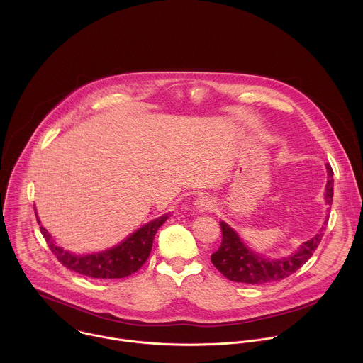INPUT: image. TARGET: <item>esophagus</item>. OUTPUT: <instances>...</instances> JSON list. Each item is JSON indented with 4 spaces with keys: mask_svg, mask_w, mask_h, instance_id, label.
<instances>
[{
    "mask_svg": "<svg viewBox=\"0 0 363 363\" xmlns=\"http://www.w3.org/2000/svg\"><path fill=\"white\" fill-rule=\"evenodd\" d=\"M195 205H196V208H198L199 211H208V210H211L213 206H214V201H213L210 196L202 195V196H199V198L195 201Z\"/></svg>",
    "mask_w": 363,
    "mask_h": 363,
    "instance_id": "esophagus-1",
    "label": "esophagus"
}]
</instances>
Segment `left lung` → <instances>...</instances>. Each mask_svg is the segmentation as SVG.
<instances>
[{"mask_svg": "<svg viewBox=\"0 0 363 363\" xmlns=\"http://www.w3.org/2000/svg\"><path fill=\"white\" fill-rule=\"evenodd\" d=\"M329 179L326 185V202L330 205L333 201V169L330 165H326ZM328 221H325L326 224ZM223 240L220 248L211 254V262L216 269L224 274L228 280L237 283L247 284H264L283 280L298 270L310 257L313 255L315 250L319 247L323 230L315 235L312 240L306 241L301 248L291 254L287 258L280 260H267L258 254H254L248 250L237 235L234 230H231L225 223H220Z\"/></svg>", "mask_w": 363, "mask_h": 363, "instance_id": "left-lung-1", "label": "left lung"}]
</instances>
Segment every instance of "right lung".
<instances>
[{
    "instance_id": "1",
    "label": "right lung",
    "mask_w": 363,
    "mask_h": 363,
    "mask_svg": "<svg viewBox=\"0 0 363 363\" xmlns=\"http://www.w3.org/2000/svg\"><path fill=\"white\" fill-rule=\"evenodd\" d=\"M167 220L168 214L147 223L119 245L89 255H73L57 247L44 227H40V231L51 252L66 269L91 279H122L136 273L145 264L152 250L153 237ZM37 223L40 224L38 218Z\"/></svg>"
}]
</instances>
